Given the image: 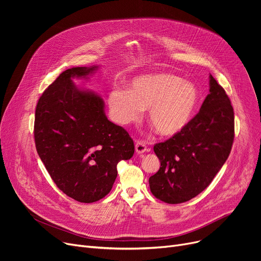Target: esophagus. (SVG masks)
Returning <instances> with one entry per match:
<instances>
[{"label": "esophagus", "mask_w": 261, "mask_h": 261, "mask_svg": "<svg viewBox=\"0 0 261 261\" xmlns=\"http://www.w3.org/2000/svg\"><path fill=\"white\" fill-rule=\"evenodd\" d=\"M147 146L143 141H136L135 143V151L138 154H143L147 151Z\"/></svg>", "instance_id": "esophagus-1"}]
</instances>
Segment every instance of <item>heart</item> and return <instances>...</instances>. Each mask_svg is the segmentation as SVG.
Masks as SVG:
<instances>
[{
	"label": "heart",
	"mask_w": 261,
	"mask_h": 261,
	"mask_svg": "<svg viewBox=\"0 0 261 261\" xmlns=\"http://www.w3.org/2000/svg\"><path fill=\"white\" fill-rule=\"evenodd\" d=\"M200 101L196 85L168 73L134 78L129 90L114 89L108 102L114 120L121 126L138 120L148 109V119L162 136L183 131L193 119Z\"/></svg>",
	"instance_id": "b5f03b06"
}]
</instances>
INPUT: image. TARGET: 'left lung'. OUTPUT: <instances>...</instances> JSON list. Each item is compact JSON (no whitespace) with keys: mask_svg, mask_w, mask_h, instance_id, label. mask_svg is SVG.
<instances>
[{"mask_svg":"<svg viewBox=\"0 0 261 261\" xmlns=\"http://www.w3.org/2000/svg\"><path fill=\"white\" fill-rule=\"evenodd\" d=\"M234 134V109L224 89L210 75V94L200 112L179 134L153 147L161 167L149 177L152 195L169 204L198 196L227 160Z\"/></svg>","mask_w":261,"mask_h":261,"instance_id":"left-lung-1","label":"left lung"}]
</instances>
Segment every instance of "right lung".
Listing matches in <instances>:
<instances>
[{"label":"right lung","mask_w":261,"mask_h":261,"mask_svg":"<svg viewBox=\"0 0 261 261\" xmlns=\"http://www.w3.org/2000/svg\"><path fill=\"white\" fill-rule=\"evenodd\" d=\"M97 65L62 72L43 92L35 114L37 152L57 187L81 203L106 197L117 176L116 166L134 153L129 133L110 121L99 95L75 86Z\"/></svg>","instance_id":"1"}]
</instances>
